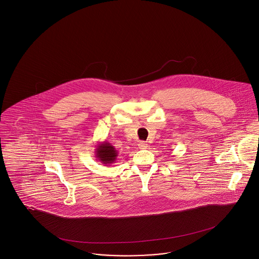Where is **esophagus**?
Returning <instances> with one entry per match:
<instances>
[{
    "label": "esophagus",
    "instance_id": "esophagus-1",
    "mask_svg": "<svg viewBox=\"0 0 259 259\" xmlns=\"http://www.w3.org/2000/svg\"><path fill=\"white\" fill-rule=\"evenodd\" d=\"M138 147H139V149H141V150H146V149H148V144L147 143H145V142H143V141H141V142H139V144H138Z\"/></svg>",
    "mask_w": 259,
    "mask_h": 259
}]
</instances>
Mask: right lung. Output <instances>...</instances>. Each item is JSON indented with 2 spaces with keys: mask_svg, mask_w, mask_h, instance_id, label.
Returning a JSON list of instances; mask_svg holds the SVG:
<instances>
[{
  "mask_svg": "<svg viewBox=\"0 0 259 259\" xmlns=\"http://www.w3.org/2000/svg\"><path fill=\"white\" fill-rule=\"evenodd\" d=\"M95 152L98 160L105 165H111L112 163H114L119 153L118 151L107 141L97 144Z\"/></svg>",
  "mask_w": 259,
  "mask_h": 259,
  "instance_id": "add662e5",
  "label": "right lung"
}]
</instances>
